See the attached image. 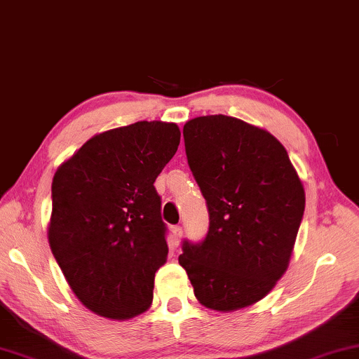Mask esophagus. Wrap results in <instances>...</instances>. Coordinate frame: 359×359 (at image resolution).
I'll use <instances>...</instances> for the list:
<instances>
[{
  "label": "esophagus",
  "mask_w": 359,
  "mask_h": 359,
  "mask_svg": "<svg viewBox=\"0 0 359 359\" xmlns=\"http://www.w3.org/2000/svg\"><path fill=\"white\" fill-rule=\"evenodd\" d=\"M180 238H182V226H172V240H170V246L177 248L179 246Z\"/></svg>",
  "instance_id": "esophagus-1"
}]
</instances>
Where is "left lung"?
<instances>
[{
    "mask_svg": "<svg viewBox=\"0 0 359 359\" xmlns=\"http://www.w3.org/2000/svg\"><path fill=\"white\" fill-rule=\"evenodd\" d=\"M184 140L210 224L200 243L184 240L179 264L200 304L233 312L269 294L287 269L305 210L304 185L285 147L238 118L190 119Z\"/></svg>",
    "mask_w": 359,
    "mask_h": 359,
    "instance_id": "1",
    "label": "left lung"
}]
</instances>
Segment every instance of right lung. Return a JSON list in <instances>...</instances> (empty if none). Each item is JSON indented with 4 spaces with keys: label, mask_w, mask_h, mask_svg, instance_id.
I'll return each mask as SVG.
<instances>
[{
    "label": "right lung",
    "mask_w": 359,
    "mask_h": 359,
    "mask_svg": "<svg viewBox=\"0 0 359 359\" xmlns=\"http://www.w3.org/2000/svg\"><path fill=\"white\" fill-rule=\"evenodd\" d=\"M179 142L177 124L137 121L93 136L55 172L52 255L80 302L102 317H136L152 302L169 252L154 182Z\"/></svg>",
    "instance_id": "obj_1"
}]
</instances>
